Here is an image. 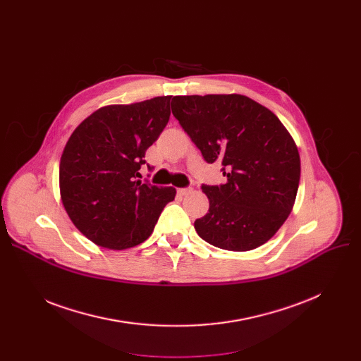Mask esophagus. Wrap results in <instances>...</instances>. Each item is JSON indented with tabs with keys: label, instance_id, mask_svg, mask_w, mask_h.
<instances>
[{
	"label": "esophagus",
	"instance_id": "esophagus-1",
	"mask_svg": "<svg viewBox=\"0 0 361 361\" xmlns=\"http://www.w3.org/2000/svg\"><path fill=\"white\" fill-rule=\"evenodd\" d=\"M177 193H178L180 196H187L188 193H192V188H190V187H183V188H178Z\"/></svg>",
	"mask_w": 361,
	"mask_h": 361
}]
</instances>
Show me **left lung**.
Instances as JSON below:
<instances>
[{
  "label": "left lung",
  "mask_w": 361,
  "mask_h": 361,
  "mask_svg": "<svg viewBox=\"0 0 361 361\" xmlns=\"http://www.w3.org/2000/svg\"><path fill=\"white\" fill-rule=\"evenodd\" d=\"M174 117L207 164H222L225 184L202 190L209 212L195 221L215 247L247 252L288 218L300 183L298 149L272 111L243 94L174 97Z\"/></svg>",
  "instance_id": "1"
}]
</instances>
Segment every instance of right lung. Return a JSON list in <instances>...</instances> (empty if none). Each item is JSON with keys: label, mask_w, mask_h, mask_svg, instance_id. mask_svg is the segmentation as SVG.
Instances as JSON below:
<instances>
[{"label": "right lung", "mask_w": 361, "mask_h": 361, "mask_svg": "<svg viewBox=\"0 0 361 361\" xmlns=\"http://www.w3.org/2000/svg\"><path fill=\"white\" fill-rule=\"evenodd\" d=\"M171 97L94 111L73 131L60 161L64 209L83 235L112 250L149 238L174 187L140 181L145 154L168 124ZM149 169H152L147 165Z\"/></svg>", "instance_id": "1"}]
</instances>
